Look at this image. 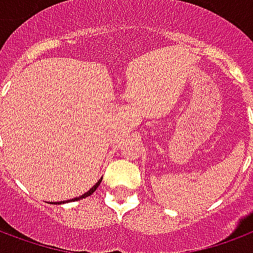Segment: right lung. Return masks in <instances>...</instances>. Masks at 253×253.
<instances>
[{
	"mask_svg": "<svg viewBox=\"0 0 253 253\" xmlns=\"http://www.w3.org/2000/svg\"><path fill=\"white\" fill-rule=\"evenodd\" d=\"M100 183H101V180L97 181V183H96V184H94V186L92 187V188H90V190L88 191V192H85V194H84V195L78 196V198H74V199H72V201H78V199H83V198H86V196L92 195V194H93L94 191H96V188H97V187H99ZM58 203H63V202H58Z\"/></svg>",
	"mask_w": 253,
	"mask_h": 253,
	"instance_id": "1",
	"label": "right lung"
}]
</instances>
